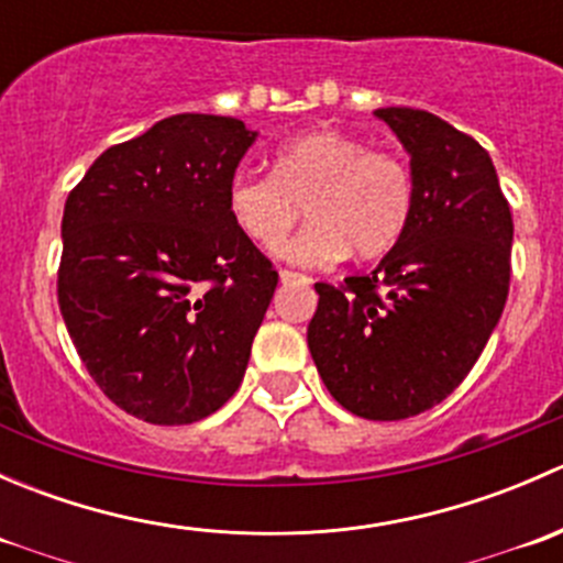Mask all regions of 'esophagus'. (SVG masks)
Segmentation results:
<instances>
[{
  "mask_svg": "<svg viewBox=\"0 0 563 563\" xmlns=\"http://www.w3.org/2000/svg\"><path fill=\"white\" fill-rule=\"evenodd\" d=\"M280 283L283 286H286V283H305V286H310V283H313V277L299 275V272H291V269H280Z\"/></svg>",
  "mask_w": 563,
  "mask_h": 563,
  "instance_id": "esophagus-1",
  "label": "esophagus"
}]
</instances>
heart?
Here are the masks:
<instances>
[{
  "instance_id": "heart-1",
  "label": "heart",
  "mask_w": 563,
  "mask_h": 563,
  "mask_svg": "<svg viewBox=\"0 0 563 563\" xmlns=\"http://www.w3.org/2000/svg\"><path fill=\"white\" fill-rule=\"evenodd\" d=\"M225 203L236 229L261 247H275L305 203L310 223L277 255L297 266H327L349 250L378 258L397 245L413 212V176L395 152L316 130L277 146L272 176L236 174Z\"/></svg>"
}]
</instances>
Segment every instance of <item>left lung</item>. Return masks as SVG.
<instances>
[{
  "instance_id": "8db88e82",
  "label": "left lung",
  "mask_w": 563,
  "mask_h": 563,
  "mask_svg": "<svg viewBox=\"0 0 563 563\" xmlns=\"http://www.w3.org/2000/svg\"><path fill=\"white\" fill-rule=\"evenodd\" d=\"M376 117L411 157V220L371 275L316 283L308 345L345 411L395 422L452 395L479 360L507 305L515 229L471 135L419 108Z\"/></svg>"
}]
</instances>
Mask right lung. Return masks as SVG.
Here are the masks:
<instances>
[{"mask_svg": "<svg viewBox=\"0 0 563 563\" xmlns=\"http://www.w3.org/2000/svg\"><path fill=\"white\" fill-rule=\"evenodd\" d=\"M255 135L176 113L106 150L67 196L62 318L108 400L144 422H198L247 371L277 272L225 192Z\"/></svg>", "mask_w": 563, "mask_h": 563, "instance_id": "right-lung-1", "label": "right lung"}]
</instances>
